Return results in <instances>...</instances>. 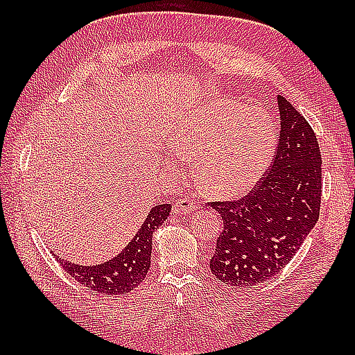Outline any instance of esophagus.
Wrapping results in <instances>:
<instances>
[{"label": "esophagus", "instance_id": "esophagus-1", "mask_svg": "<svg viewBox=\"0 0 355 355\" xmlns=\"http://www.w3.org/2000/svg\"><path fill=\"white\" fill-rule=\"evenodd\" d=\"M197 209H198L197 202H193L189 198H184V200L177 201L175 205H173L172 212L175 214V215H178V216H182V215H186V214H191V212H193V210H197Z\"/></svg>", "mask_w": 355, "mask_h": 355}]
</instances>
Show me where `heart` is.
<instances>
[{"label": "heart", "instance_id": "obj_1", "mask_svg": "<svg viewBox=\"0 0 355 355\" xmlns=\"http://www.w3.org/2000/svg\"><path fill=\"white\" fill-rule=\"evenodd\" d=\"M173 154L193 160L195 182L206 193L235 198L259 182L276 149V128L266 111L229 99L200 105L172 128Z\"/></svg>", "mask_w": 355, "mask_h": 355}]
</instances>
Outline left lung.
Returning <instances> with one entry per match:
<instances>
[{
  "label": "left lung",
  "instance_id": "obj_1",
  "mask_svg": "<svg viewBox=\"0 0 355 355\" xmlns=\"http://www.w3.org/2000/svg\"><path fill=\"white\" fill-rule=\"evenodd\" d=\"M281 134L268 173L245 198L210 202L224 229L210 270L230 286H254L276 276L319 220L322 157L305 117L277 96Z\"/></svg>",
  "mask_w": 355,
  "mask_h": 355
}]
</instances>
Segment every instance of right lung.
<instances>
[{
	"label": "right lung",
	"mask_w": 355,
	"mask_h": 355,
	"mask_svg": "<svg viewBox=\"0 0 355 355\" xmlns=\"http://www.w3.org/2000/svg\"><path fill=\"white\" fill-rule=\"evenodd\" d=\"M171 205L150 209L145 223L122 252L114 258L96 266H79L58 258L62 268L74 281L102 294H125L137 288L145 281L150 267L153 233L168 220Z\"/></svg>",
	"instance_id": "1"
}]
</instances>
